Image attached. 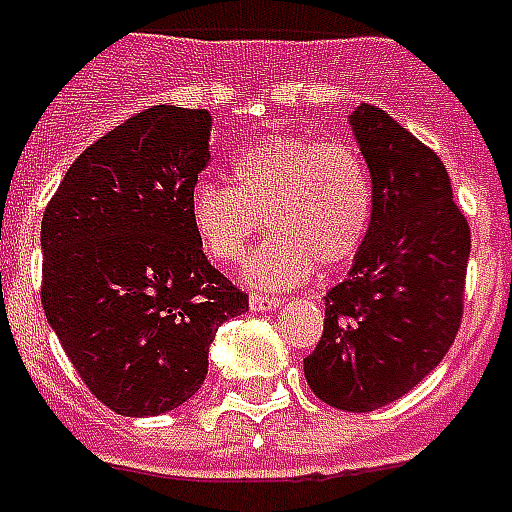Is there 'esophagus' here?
Returning <instances> with one entry per match:
<instances>
[{"label":"esophagus","instance_id":"esophagus-1","mask_svg":"<svg viewBox=\"0 0 512 512\" xmlns=\"http://www.w3.org/2000/svg\"><path fill=\"white\" fill-rule=\"evenodd\" d=\"M248 305H251V313H267V310H278V307H283V299L267 297V294H253Z\"/></svg>","mask_w":512,"mask_h":512}]
</instances>
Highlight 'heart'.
<instances>
[{"mask_svg":"<svg viewBox=\"0 0 512 512\" xmlns=\"http://www.w3.org/2000/svg\"><path fill=\"white\" fill-rule=\"evenodd\" d=\"M234 186L202 178L188 218L213 259L237 261L270 224L278 234L253 253L245 278L259 288L297 286L313 272L343 267L359 253L372 218L367 167L343 142L267 137L237 153Z\"/></svg>","mask_w":512,"mask_h":512,"instance_id":"b5f03b06","label":"heart"}]
</instances>
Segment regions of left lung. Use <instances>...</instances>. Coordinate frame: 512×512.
<instances>
[{"label":"left lung","mask_w":512,"mask_h":512,"mask_svg":"<svg viewBox=\"0 0 512 512\" xmlns=\"http://www.w3.org/2000/svg\"><path fill=\"white\" fill-rule=\"evenodd\" d=\"M351 132L372 178V218L351 272L324 297L305 378L326 405L370 413L443 361L461 321L470 226L437 153L386 110L359 105Z\"/></svg>","instance_id":"8db88e82"}]
</instances>
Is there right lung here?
Here are the masks:
<instances>
[{
    "mask_svg": "<svg viewBox=\"0 0 512 512\" xmlns=\"http://www.w3.org/2000/svg\"><path fill=\"white\" fill-rule=\"evenodd\" d=\"M210 129L207 110L132 115L80 153L42 215L45 318L118 416H161L194 397L218 326L248 310L188 218Z\"/></svg>",
    "mask_w": 512,
    "mask_h": 512,
    "instance_id": "right-lung-1",
    "label": "right lung"
}]
</instances>
